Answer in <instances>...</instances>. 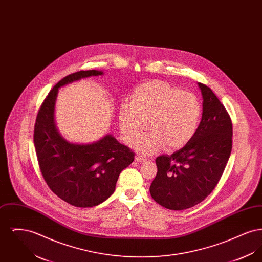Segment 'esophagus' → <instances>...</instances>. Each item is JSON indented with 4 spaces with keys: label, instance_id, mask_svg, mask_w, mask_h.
<instances>
[{
    "label": "esophagus",
    "instance_id": "esophagus-1",
    "mask_svg": "<svg viewBox=\"0 0 262 262\" xmlns=\"http://www.w3.org/2000/svg\"><path fill=\"white\" fill-rule=\"evenodd\" d=\"M146 159H145V157H143V156H140V155H137V157H136V161L137 162H144Z\"/></svg>",
    "mask_w": 262,
    "mask_h": 262
}]
</instances>
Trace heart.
Segmentation results:
<instances>
[{"mask_svg":"<svg viewBox=\"0 0 262 262\" xmlns=\"http://www.w3.org/2000/svg\"><path fill=\"white\" fill-rule=\"evenodd\" d=\"M200 118L201 105L194 94L159 80L135 88L119 115L122 134L130 145L148 126L149 135L137 145L143 153L184 147L195 135Z\"/></svg>","mask_w":262,"mask_h":262,"instance_id":"b5f03b06","label":"heart"}]
</instances>
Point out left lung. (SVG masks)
Returning <instances> with one entry per match:
<instances>
[{
    "instance_id": "left-lung-1",
    "label": "left lung",
    "mask_w": 262,
    "mask_h": 262,
    "mask_svg": "<svg viewBox=\"0 0 262 262\" xmlns=\"http://www.w3.org/2000/svg\"><path fill=\"white\" fill-rule=\"evenodd\" d=\"M203 104L195 135L183 148L155 160L157 174L152 199L171 210L199 204L215 188L224 172L233 143V125L224 105L210 88L199 82Z\"/></svg>"
}]
</instances>
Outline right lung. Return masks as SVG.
Returning <instances> with one entry per match:
<instances>
[{"label":"right lung","mask_w":262,"mask_h":262,"mask_svg":"<svg viewBox=\"0 0 262 262\" xmlns=\"http://www.w3.org/2000/svg\"><path fill=\"white\" fill-rule=\"evenodd\" d=\"M101 71H80L64 76L49 92L38 111L34 146L42 176L51 190L76 207L96 206L115 191L120 173L135 160V153L110 135L90 144L63 139L54 122V108L61 86Z\"/></svg>","instance_id":"add662e5"}]
</instances>
